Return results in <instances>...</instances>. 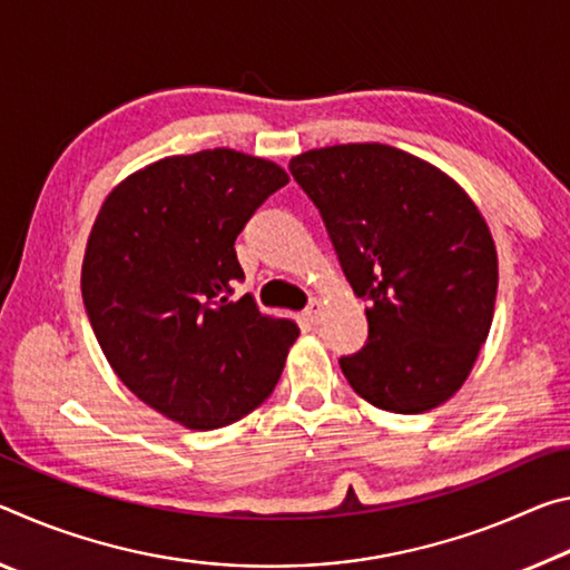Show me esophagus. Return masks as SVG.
<instances>
[{
    "label": "esophagus",
    "mask_w": 570,
    "mask_h": 570,
    "mask_svg": "<svg viewBox=\"0 0 570 570\" xmlns=\"http://www.w3.org/2000/svg\"><path fill=\"white\" fill-rule=\"evenodd\" d=\"M321 307H323V303L318 301V297H315V301H311V305L305 307V321L307 323H318V318H321Z\"/></svg>",
    "instance_id": "34e87169"
}]
</instances>
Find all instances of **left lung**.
<instances>
[{
	"label": "left lung",
	"instance_id": "8db88e82",
	"mask_svg": "<svg viewBox=\"0 0 570 570\" xmlns=\"http://www.w3.org/2000/svg\"><path fill=\"white\" fill-rule=\"evenodd\" d=\"M291 174L366 301L368 341L338 361L343 376L386 412L444 404L495 313L498 252L482 214L436 166L384 144L313 148Z\"/></svg>",
	"mask_w": 570,
	"mask_h": 570
}]
</instances>
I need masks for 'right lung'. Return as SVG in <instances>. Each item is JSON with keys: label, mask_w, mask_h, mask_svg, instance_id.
<instances>
[{"label": "right lung", "mask_w": 570, "mask_h": 570, "mask_svg": "<svg viewBox=\"0 0 570 570\" xmlns=\"http://www.w3.org/2000/svg\"><path fill=\"white\" fill-rule=\"evenodd\" d=\"M287 174L232 148L161 158L102 202L82 259V303L134 394L186 429H219L273 394L297 325L249 295L235 239Z\"/></svg>", "instance_id": "1"}]
</instances>
